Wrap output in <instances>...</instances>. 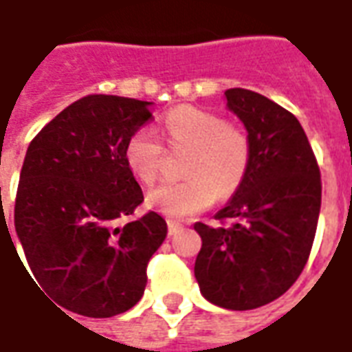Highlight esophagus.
<instances>
[{
  "label": "esophagus",
  "mask_w": 352,
  "mask_h": 352,
  "mask_svg": "<svg viewBox=\"0 0 352 352\" xmlns=\"http://www.w3.org/2000/svg\"><path fill=\"white\" fill-rule=\"evenodd\" d=\"M181 225H179V223H175V221H168V232H169V236H175V234H179V232H181Z\"/></svg>",
  "instance_id": "34e87169"
}]
</instances>
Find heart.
Returning a JSON list of instances; mask_svg holds the SVG:
<instances>
[{
	"mask_svg": "<svg viewBox=\"0 0 352 352\" xmlns=\"http://www.w3.org/2000/svg\"><path fill=\"white\" fill-rule=\"evenodd\" d=\"M171 146L192 148L183 183H162L146 194V206L169 219H188L210 208L215 194L228 196L242 183L250 164L248 135L196 107H177L164 118ZM162 144L148 127L137 129L125 144V162L142 183L158 175Z\"/></svg>",
	"mask_w": 352,
	"mask_h": 352,
	"instance_id": "obj_1",
	"label": "heart"
}]
</instances>
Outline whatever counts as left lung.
I'll return each mask as SVG.
<instances>
[{
	"label": "left lung",
	"mask_w": 352,
	"mask_h": 352,
	"mask_svg": "<svg viewBox=\"0 0 352 352\" xmlns=\"http://www.w3.org/2000/svg\"><path fill=\"white\" fill-rule=\"evenodd\" d=\"M225 99L248 131L250 164L215 215L230 225H194L201 236L194 276L210 303L250 311L278 299L299 278L320 215V169L286 108L240 87L225 91Z\"/></svg>",
	"instance_id": "8db88e82"
}]
</instances>
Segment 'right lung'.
<instances>
[{
  "instance_id": "obj_1",
  "label": "right lung",
  "mask_w": 352,
  "mask_h": 352,
  "mask_svg": "<svg viewBox=\"0 0 352 352\" xmlns=\"http://www.w3.org/2000/svg\"><path fill=\"white\" fill-rule=\"evenodd\" d=\"M151 107L116 95L83 97L26 151L14 230L38 287L66 311L108 318L144 294L146 265L168 225L154 211L124 221L144 200L125 144L151 120Z\"/></svg>"
}]
</instances>
